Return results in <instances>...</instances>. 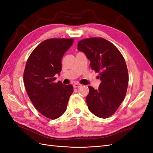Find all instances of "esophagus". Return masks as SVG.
I'll return each instance as SVG.
<instances>
[{
    "label": "esophagus",
    "mask_w": 153,
    "mask_h": 153,
    "mask_svg": "<svg viewBox=\"0 0 153 153\" xmlns=\"http://www.w3.org/2000/svg\"><path fill=\"white\" fill-rule=\"evenodd\" d=\"M81 86H82V85L80 84H78V83H75V84H73V87H75V88L80 87Z\"/></svg>",
    "instance_id": "1"
}]
</instances>
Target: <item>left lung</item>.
<instances>
[{"label": "left lung", "mask_w": 153, "mask_h": 153, "mask_svg": "<svg viewBox=\"0 0 153 153\" xmlns=\"http://www.w3.org/2000/svg\"><path fill=\"white\" fill-rule=\"evenodd\" d=\"M78 50L85 54L92 70L100 73L101 81L98 90L89 87L88 108L97 117L107 118L117 110L126 94L129 77L125 60L112 43L101 38L79 41Z\"/></svg>", "instance_id": "8db88e82"}]
</instances>
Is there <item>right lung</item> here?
Returning a JSON list of instances; mask_svg holds the SVG:
<instances>
[{
  "mask_svg": "<svg viewBox=\"0 0 153 153\" xmlns=\"http://www.w3.org/2000/svg\"><path fill=\"white\" fill-rule=\"evenodd\" d=\"M73 41L64 38L45 40L27 59L24 73L25 90L35 108L48 119H57L65 112L73 92L71 84L54 82L55 75L61 71L63 55Z\"/></svg>",
  "mask_w": 153,
  "mask_h": 153,
  "instance_id": "add662e5",
  "label": "right lung"
}]
</instances>
